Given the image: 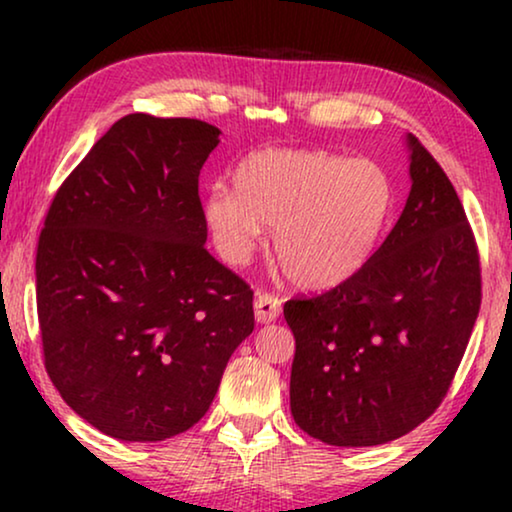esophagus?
<instances>
[{"label":"esophagus","mask_w":512,"mask_h":512,"mask_svg":"<svg viewBox=\"0 0 512 512\" xmlns=\"http://www.w3.org/2000/svg\"><path fill=\"white\" fill-rule=\"evenodd\" d=\"M254 312H256V321H261V324H270V321H275L279 317V312H282V300H279L275 293L258 291L254 300Z\"/></svg>","instance_id":"1"}]
</instances>
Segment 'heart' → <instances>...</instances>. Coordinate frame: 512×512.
I'll return each mask as SVG.
<instances>
[{"label":"heart","mask_w":512,"mask_h":512,"mask_svg":"<svg viewBox=\"0 0 512 512\" xmlns=\"http://www.w3.org/2000/svg\"><path fill=\"white\" fill-rule=\"evenodd\" d=\"M396 209V181L375 158L296 146H265L216 181L202 214L228 263H247L265 226L286 275L300 289L349 282L375 256Z\"/></svg>","instance_id":"b5f03b06"}]
</instances>
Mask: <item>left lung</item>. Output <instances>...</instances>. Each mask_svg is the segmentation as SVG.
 <instances>
[{
	"instance_id": "obj_1",
	"label": "left lung",
	"mask_w": 512,
	"mask_h": 512,
	"mask_svg": "<svg viewBox=\"0 0 512 512\" xmlns=\"http://www.w3.org/2000/svg\"><path fill=\"white\" fill-rule=\"evenodd\" d=\"M408 149V202L366 268L284 305L291 415L328 445H382L429 419L480 312L478 244L459 195L415 135Z\"/></svg>"
}]
</instances>
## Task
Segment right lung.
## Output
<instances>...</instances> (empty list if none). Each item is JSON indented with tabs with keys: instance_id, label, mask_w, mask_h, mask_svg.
<instances>
[{
	"instance_id": "right-lung-1",
	"label": "right lung",
	"mask_w": 512,
	"mask_h": 512,
	"mask_svg": "<svg viewBox=\"0 0 512 512\" xmlns=\"http://www.w3.org/2000/svg\"><path fill=\"white\" fill-rule=\"evenodd\" d=\"M221 130L130 114L62 181L37 247L44 366L76 415L156 443L198 424L254 331V291L205 249L198 177Z\"/></svg>"
}]
</instances>
